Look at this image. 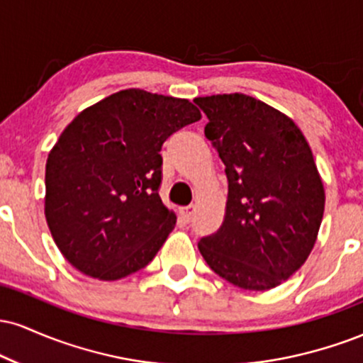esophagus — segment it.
<instances>
[{
	"label": "esophagus",
	"instance_id": "esophagus-1",
	"mask_svg": "<svg viewBox=\"0 0 363 363\" xmlns=\"http://www.w3.org/2000/svg\"><path fill=\"white\" fill-rule=\"evenodd\" d=\"M179 213H181V218L184 220L186 223H189L191 220L194 218L196 208H194V206H186V208H181V211H179Z\"/></svg>",
	"mask_w": 363,
	"mask_h": 363
}]
</instances>
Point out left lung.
Wrapping results in <instances>:
<instances>
[{
    "instance_id": "1",
    "label": "left lung",
    "mask_w": 363,
    "mask_h": 363,
    "mask_svg": "<svg viewBox=\"0 0 363 363\" xmlns=\"http://www.w3.org/2000/svg\"><path fill=\"white\" fill-rule=\"evenodd\" d=\"M228 179L218 232L198 249L213 272L244 290H269L297 272L318 240L324 194L301 128L244 94L198 97Z\"/></svg>"
}]
</instances>
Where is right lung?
<instances>
[{"mask_svg": "<svg viewBox=\"0 0 363 363\" xmlns=\"http://www.w3.org/2000/svg\"><path fill=\"white\" fill-rule=\"evenodd\" d=\"M199 119L187 99L128 89L65 128L45 164L44 213L78 272L114 281L155 257L176 225L158 196L162 145Z\"/></svg>", "mask_w": 363, "mask_h": 363, "instance_id": "obj_1", "label": "right lung"}]
</instances>
